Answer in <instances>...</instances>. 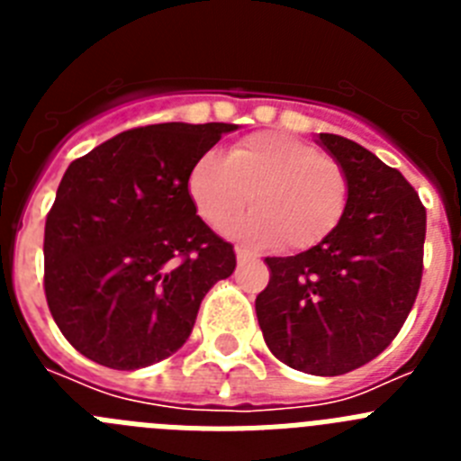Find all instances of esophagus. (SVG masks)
<instances>
[{
    "instance_id": "34e87169",
    "label": "esophagus",
    "mask_w": 461,
    "mask_h": 461,
    "mask_svg": "<svg viewBox=\"0 0 461 461\" xmlns=\"http://www.w3.org/2000/svg\"><path fill=\"white\" fill-rule=\"evenodd\" d=\"M235 256H238V263H249V260H258V254L251 249H247V247H238L235 249Z\"/></svg>"
}]
</instances>
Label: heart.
<instances>
[{"mask_svg": "<svg viewBox=\"0 0 461 461\" xmlns=\"http://www.w3.org/2000/svg\"><path fill=\"white\" fill-rule=\"evenodd\" d=\"M189 195L210 226L256 212L226 230L256 244L303 251L341 226L351 201L346 170L316 145L279 131L251 133L228 157L203 154L189 170Z\"/></svg>", "mask_w": 461, "mask_h": 461, "instance_id": "b5f03b06", "label": "heart"}]
</instances>
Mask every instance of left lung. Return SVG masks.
<instances>
[{"mask_svg": "<svg viewBox=\"0 0 461 461\" xmlns=\"http://www.w3.org/2000/svg\"><path fill=\"white\" fill-rule=\"evenodd\" d=\"M319 145L346 170L348 210L325 242L266 258L256 316L284 365L339 376L385 351L404 325L422 279L427 212L404 175L362 145L335 133Z\"/></svg>", "mask_w": 461, "mask_h": 461, "instance_id": "obj_1", "label": "left lung"}]
</instances>
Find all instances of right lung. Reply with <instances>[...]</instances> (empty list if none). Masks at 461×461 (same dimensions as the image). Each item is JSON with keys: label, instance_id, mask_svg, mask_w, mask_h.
Here are the masks:
<instances>
[{"label": "right lung", "instance_id": "obj_1", "mask_svg": "<svg viewBox=\"0 0 461 461\" xmlns=\"http://www.w3.org/2000/svg\"><path fill=\"white\" fill-rule=\"evenodd\" d=\"M235 124L166 122L71 161L46 219L43 288L68 344L110 369L173 356L203 297L233 275V244L189 195L191 166Z\"/></svg>", "mask_w": 461, "mask_h": 461}]
</instances>
